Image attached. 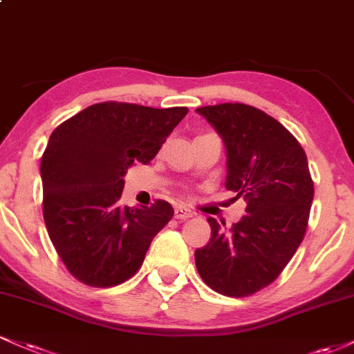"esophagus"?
<instances>
[{
    "label": "esophagus",
    "mask_w": 354,
    "mask_h": 354,
    "mask_svg": "<svg viewBox=\"0 0 354 354\" xmlns=\"http://www.w3.org/2000/svg\"><path fill=\"white\" fill-rule=\"evenodd\" d=\"M193 216V211L186 208V206H176L174 208V218L176 219H189Z\"/></svg>",
    "instance_id": "1"
}]
</instances>
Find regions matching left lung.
<instances>
[{
    "label": "left lung",
    "mask_w": 354,
    "mask_h": 354,
    "mask_svg": "<svg viewBox=\"0 0 354 354\" xmlns=\"http://www.w3.org/2000/svg\"><path fill=\"white\" fill-rule=\"evenodd\" d=\"M196 111L225 141L226 189L246 201L230 230L208 218L209 243L194 251L198 273L216 293L245 298L270 286L301 245L315 196L306 153L279 121L250 104Z\"/></svg>",
    "instance_id": "8db88e82"
}]
</instances>
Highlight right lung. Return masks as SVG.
Listing matches in <instances>:
<instances>
[{
	"mask_svg": "<svg viewBox=\"0 0 354 354\" xmlns=\"http://www.w3.org/2000/svg\"><path fill=\"white\" fill-rule=\"evenodd\" d=\"M188 108L106 101L84 108L51 133L41 158L43 216L66 270L81 283L109 288L140 270L173 206H121L126 169L148 165Z\"/></svg>",
	"mask_w": 354,
	"mask_h": 354,
	"instance_id": "1",
	"label": "right lung"
}]
</instances>
